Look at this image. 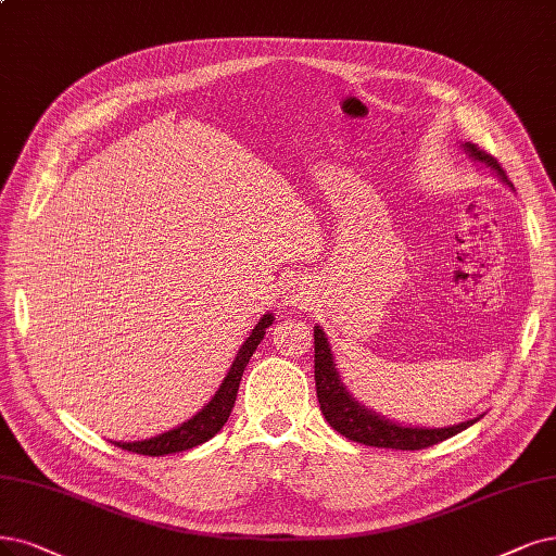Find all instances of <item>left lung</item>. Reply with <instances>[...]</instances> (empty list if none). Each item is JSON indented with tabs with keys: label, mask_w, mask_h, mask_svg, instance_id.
<instances>
[{
	"label": "left lung",
	"mask_w": 556,
	"mask_h": 556,
	"mask_svg": "<svg viewBox=\"0 0 556 556\" xmlns=\"http://www.w3.org/2000/svg\"><path fill=\"white\" fill-rule=\"evenodd\" d=\"M463 149L469 153V157H475L477 162H483L485 167H490L504 180L508 188H513L506 172L500 167V162L492 157L490 153L481 151L477 143L465 141ZM314 374H316V394L323 415L337 433L343 438L366 444V446H378V448H401V451H417L433 446L438 442H444L448 438L458 435L460 430L469 428L471 424H477L481 417L469 419L463 424H454L446 428H419V426H401L389 421L371 409L364 407L353 399V394L348 392L341 374L337 368L334 355H332V345L327 341V334L316 325L314 327Z\"/></svg>",
	"instance_id": "obj_1"
}]
</instances>
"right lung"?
<instances>
[{
	"label": "right lung",
	"instance_id": "add662e5",
	"mask_svg": "<svg viewBox=\"0 0 556 556\" xmlns=\"http://www.w3.org/2000/svg\"><path fill=\"white\" fill-rule=\"evenodd\" d=\"M273 320H275L273 314H265L256 323L252 334L247 337V341L240 345V351H238V355H236V359L229 368V374H226V378L222 380L215 396L203 405L201 413H197L188 421H182L174 430H167V433L155 435L151 440L112 442V444H116L118 448L132 451V454H141V456H167V454H178V451H188L192 446H199L203 442H208L211 438H215L222 430V426L226 424V419H229V415H231L244 366L250 364L254 351L265 337V327H270Z\"/></svg>",
	"mask_w": 556,
	"mask_h": 556
}]
</instances>
